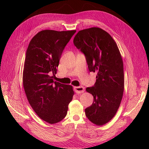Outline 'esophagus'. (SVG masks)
I'll return each mask as SVG.
<instances>
[{"label":"esophagus","mask_w":149,"mask_h":149,"mask_svg":"<svg viewBox=\"0 0 149 149\" xmlns=\"http://www.w3.org/2000/svg\"><path fill=\"white\" fill-rule=\"evenodd\" d=\"M74 91L77 94L83 93L84 92V88L83 86H75Z\"/></svg>","instance_id":"1"}]
</instances>
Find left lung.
<instances>
[{"instance_id": "obj_1", "label": "left lung", "mask_w": 149, "mask_h": 149, "mask_svg": "<svg viewBox=\"0 0 149 149\" xmlns=\"http://www.w3.org/2000/svg\"><path fill=\"white\" fill-rule=\"evenodd\" d=\"M74 46L86 56L90 71L97 72L94 86L86 91L93 96L92 105L85 109L88 119L103 125L116 115L124 89L123 61L117 43L107 31L98 27L79 31Z\"/></svg>"}]
</instances>
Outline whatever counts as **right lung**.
Wrapping results in <instances>:
<instances>
[{"instance_id": "1", "label": "right lung", "mask_w": 149, "mask_h": 149, "mask_svg": "<svg viewBox=\"0 0 149 149\" xmlns=\"http://www.w3.org/2000/svg\"><path fill=\"white\" fill-rule=\"evenodd\" d=\"M75 32L42 30L26 49L22 78L25 94L39 118L52 124L65 118L74 95L73 86L55 81V74L62 52Z\"/></svg>"}]
</instances>
